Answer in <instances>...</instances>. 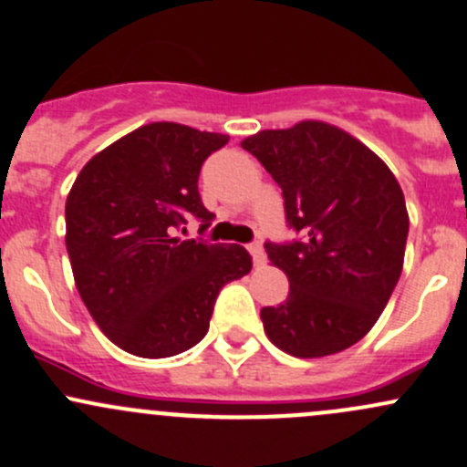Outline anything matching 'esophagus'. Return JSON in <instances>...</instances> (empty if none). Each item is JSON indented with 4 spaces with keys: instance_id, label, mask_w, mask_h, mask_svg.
Segmentation results:
<instances>
[{
    "instance_id": "obj_1",
    "label": "esophagus",
    "mask_w": 467,
    "mask_h": 467,
    "mask_svg": "<svg viewBox=\"0 0 467 467\" xmlns=\"http://www.w3.org/2000/svg\"><path fill=\"white\" fill-rule=\"evenodd\" d=\"M250 254H253L254 266H264V262H266V253H264L262 244H259V242L250 244Z\"/></svg>"
}]
</instances>
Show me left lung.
Here are the masks:
<instances>
[{"mask_svg": "<svg viewBox=\"0 0 467 467\" xmlns=\"http://www.w3.org/2000/svg\"><path fill=\"white\" fill-rule=\"evenodd\" d=\"M242 147L282 188L291 242H266L288 277V297L262 308L264 331L282 351L322 358L369 333L402 271L410 217L380 159L320 120L266 130Z\"/></svg>", "mask_w": 467, "mask_h": 467, "instance_id": "left-lung-1", "label": "left lung"}]
</instances>
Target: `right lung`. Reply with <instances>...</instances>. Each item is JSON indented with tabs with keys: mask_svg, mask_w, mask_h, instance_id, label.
<instances>
[{
	"mask_svg": "<svg viewBox=\"0 0 467 467\" xmlns=\"http://www.w3.org/2000/svg\"><path fill=\"white\" fill-rule=\"evenodd\" d=\"M179 122L122 136L82 168L67 196V253L78 293L122 351L170 358L203 340L219 291L253 268L237 244L181 239L190 217L214 219L201 165L228 143ZM185 230V228H183Z\"/></svg>",
	"mask_w": 467,
	"mask_h": 467,
	"instance_id": "1",
	"label": "right lung"
}]
</instances>
